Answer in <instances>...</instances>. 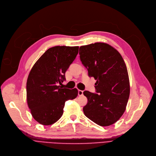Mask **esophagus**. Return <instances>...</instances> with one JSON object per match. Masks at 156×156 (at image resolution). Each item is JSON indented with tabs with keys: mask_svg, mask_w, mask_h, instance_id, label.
<instances>
[{
	"mask_svg": "<svg viewBox=\"0 0 156 156\" xmlns=\"http://www.w3.org/2000/svg\"><path fill=\"white\" fill-rule=\"evenodd\" d=\"M78 94H79V96H82V95H83V91L79 90L78 91Z\"/></svg>",
	"mask_w": 156,
	"mask_h": 156,
	"instance_id": "obj_1",
	"label": "esophagus"
}]
</instances>
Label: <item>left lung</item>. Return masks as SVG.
I'll return each instance as SVG.
<instances>
[{
	"mask_svg": "<svg viewBox=\"0 0 156 156\" xmlns=\"http://www.w3.org/2000/svg\"><path fill=\"white\" fill-rule=\"evenodd\" d=\"M80 60L88 75L96 80L97 93L84 91L85 115L101 126L116 122L126 108L130 93L126 65L119 51L109 44L96 42L79 48Z\"/></svg>",
	"mask_w": 156,
	"mask_h": 156,
	"instance_id": "8db88e82",
	"label": "left lung"
}]
</instances>
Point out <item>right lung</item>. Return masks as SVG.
Returning <instances> with one entry per match:
<instances>
[{"instance_id":"obj_1","label":"right lung","mask_w":156,"mask_h":156,"mask_svg":"<svg viewBox=\"0 0 156 156\" xmlns=\"http://www.w3.org/2000/svg\"><path fill=\"white\" fill-rule=\"evenodd\" d=\"M79 46H55L37 61L28 74L27 100L34 119L49 126L60 119L65 101L75 99L76 88H63L65 73L78 54Z\"/></svg>"}]
</instances>
